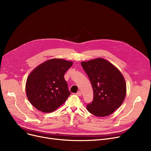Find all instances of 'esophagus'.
I'll use <instances>...</instances> for the list:
<instances>
[{"label": "esophagus", "mask_w": 151, "mask_h": 151, "mask_svg": "<svg viewBox=\"0 0 151 151\" xmlns=\"http://www.w3.org/2000/svg\"><path fill=\"white\" fill-rule=\"evenodd\" d=\"M76 95H77V96H82V92H81V91H78L77 92Z\"/></svg>", "instance_id": "1"}]
</instances>
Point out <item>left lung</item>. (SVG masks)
Segmentation results:
<instances>
[{
  "label": "left lung",
  "mask_w": 151,
  "mask_h": 151,
  "mask_svg": "<svg viewBox=\"0 0 151 151\" xmlns=\"http://www.w3.org/2000/svg\"><path fill=\"white\" fill-rule=\"evenodd\" d=\"M93 90V101L87 109L98 117L109 116L121 106L126 96L124 77L112 64L103 58L82 62Z\"/></svg>",
  "instance_id": "8db88e82"
}]
</instances>
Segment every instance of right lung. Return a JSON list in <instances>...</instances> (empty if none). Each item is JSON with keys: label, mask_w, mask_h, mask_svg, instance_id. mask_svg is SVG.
<instances>
[{"label": "right lung", "mask_w": 151, "mask_h": 151, "mask_svg": "<svg viewBox=\"0 0 151 151\" xmlns=\"http://www.w3.org/2000/svg\"><path fill=\"white\" fill-rule=\"evenodd\" d=\"M73 64L62 59H51L32 71L27 78L26 92L34 107L43 112H51L66 101L70 92L64 76Z\"/></svg>", "instance_id": "1"}]
</instances>
